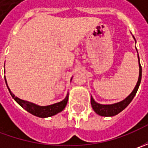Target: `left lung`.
<instances>
[{
    "instance_id": "obj_1",
    "label": "left lung",
    "mask_w": 148,
    "mask_h": 148,
    "mask_svg": "<svg viewBox=\"0 0 148 148\" xmlns=\"http://www.w3.org/2000/svg\"><path fill=\"white\" fill-rule=\"evenodd\" d=\"M134 37V36H133ZM135 39V38L134 37ZM136 41V40H135ZM138 52V51H137ZM138 64H139V77H138V82L136 84L135 87L133 90V91L131 92V94L128 95V97H126L125 99L120 101V102H118L115 104H111V105H102V104H99L97 103L92 96H90V103H91V106H92V109L94 110V111L99 114L100 116H105V117H111L114 116L118 114L119 113H120L121 111H123L127 106H128L130 102L133 100L134 97L135 96V95L137 93L138 87L140 86V83H141V79H142V66L140 64V60H139V56L138 54Z\"/></svg>"
}]
</instances>
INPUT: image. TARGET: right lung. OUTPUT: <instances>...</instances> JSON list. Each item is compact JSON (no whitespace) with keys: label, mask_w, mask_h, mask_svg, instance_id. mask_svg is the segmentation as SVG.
Wrapping results in <instances>:
<instances>
[{"label":"right lung","mask_w":148,"mask_h":148,"mask_svg":"<svg viewBox=\"0 0 148 148\" xmlns=\"http://www.w3.org/2000/svg\"><path fill=\"white\" fill-rule=\"evenodd\" d=\"M5 83H6V86H7V88L9 90V92H10V95L12 96V98L22 108H24L26 111H28L29 113H30V114H32L34 116L39 117V118H48V117L53 116L55 114H58V113H60V112H62V111L63 110L65 109L66 104H67L68 96H69L68 94L66 95V96L65 99H63V100L60 101L58 103L53 104V105H47V106H40V105H35V104L31 103V102H29V101H26V100H24V99H21L20 98H18L17 96H15L11 92V90H10L8 85H7V82H6L5 77Z\"/></svg>","instance_id":"1"}]
</instances>
